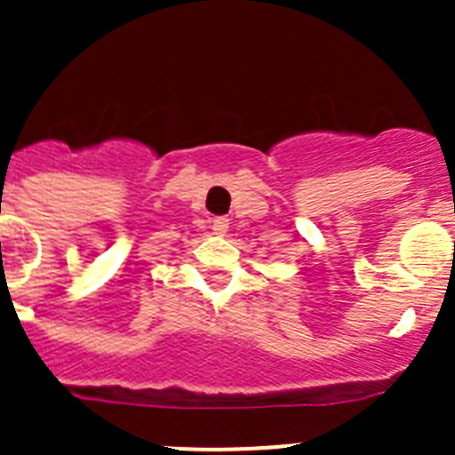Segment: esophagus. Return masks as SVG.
Instances as JSON below:
<instances>
[{"mask_svg":"<svg viewBox=\"0 0 455 455\" xmlns=\"http://www.w3.org/2000/svg\"><path fill=\"white\" fill-rule=\"evenodd\" d=\"M228 228H230V220L225 219V216H219V219L212 220V230H214L216 235L223 236L225 232H228Z\"/></svg>","mask_w":455,"mask_h":455,"instance_id":"1","label":"esophagus"}]
</instances>
